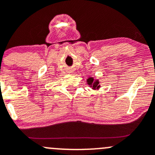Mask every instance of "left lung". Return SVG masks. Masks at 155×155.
I'll use <instances>...</instances> for the list:
<instances>
[{
	"label": "left lung",
	"instance_id": "8db88e82",
	"mask_svg": "<svg viewBox=\"0 0 155 155\" xmlns=\"http://www.w3.org/2000/svg\"><path fill=\"white\" fill-rule=\"evenodd\" d=\"M87 84L89 85V87H91L93 90H98L101 87L100 82L98 79H94L93 77L89 76L87 79Z\"/></svg>",
	"mask_w": 155,
	"mask_h": 155
}]
</instances>
